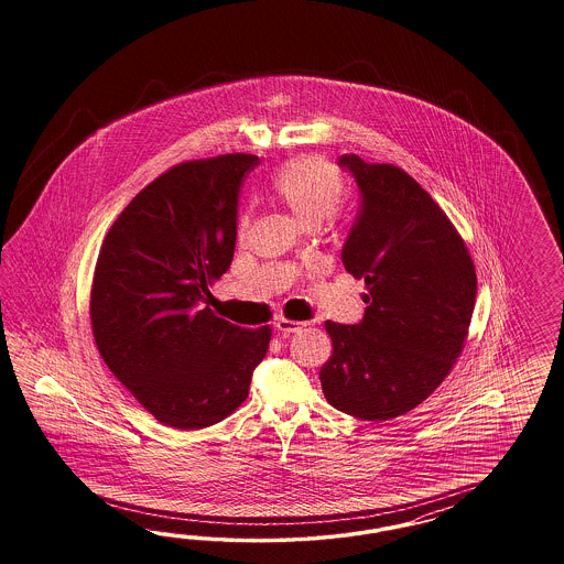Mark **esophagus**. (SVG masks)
Masks as SVG:
<instances>
[{
	"instance_id": "1",
	"label": "esophagus",
	"mask_w": 564,
	"mask_h": 564,
	"mask_svg": "<svg viewBox=\"0 0 564 564\" xmlns=\"http://www.w3.org/2000/svg\"><path fill=\"white\" fill-rule=\"evenodd\" d=\"M276 330L279 333H283V335H291V333H297V330H302L304 328V323H295V321H285V318H281L279 323H276Z\"/></svg>"
}]
</instances>
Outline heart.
I'll use <instances>...</instances> for the list:
<instances>
[{"mask_svg":"<svg viewBox=\"0 0 564 564\" xmlns=\"http://www.w3.org/2000/svg\"><path fill=\"white\" fill-rule=\"evenodd\" d=\"M343 177L339 170L318 156L288 163L274 175L271 198L283 206L300 227H318L341 205ZM246 221L241 223V229Z\"/></svg>","mask_w":564,"mask_h":564,"instance_id":"1","label":"heart"}]
</instances>
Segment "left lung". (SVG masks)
Wrapping results in <instances>:
<instances>
[{
	"instance_id": "1",
	"label": "left lung",
	"mask_w": 564,
	"mask_h": 564,
	"mask_svg": "<svg viewBox=\"0 0 564 564\" xmlns=\"http://www.w3.org/2000/svg\"><path fill=\"white\" fill-rule=\"evenodd\" d=\"M359 192L341 250L364 279L358 325L326 321L333 356L321 370L326 401L368 422L417 408L463 351L478 279L462 236L426 189L394 165L341 154Z\"/></svg>"
}]
</instances>
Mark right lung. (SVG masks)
Segmentation results:
<instances>
[{
    "mask_svg": "<svg viewBox=\"0 0 564 564\" xmlns=\"http://www.w3.org/2000/svg\"><path fill=\"white\" fill-rule=\"evenodd\" d=\"M254 154L188 161L137 194L102 241L90 291L99 354L165 426L198 430L238 410L271 328L213 314L208 285L227 273L238 200Z\"/></svg>",
    "mask_w": 564,
    "mask_h": 564,
    "instance_id": "right-lung-1",
    "label": "right lung"
}]
</instances>
